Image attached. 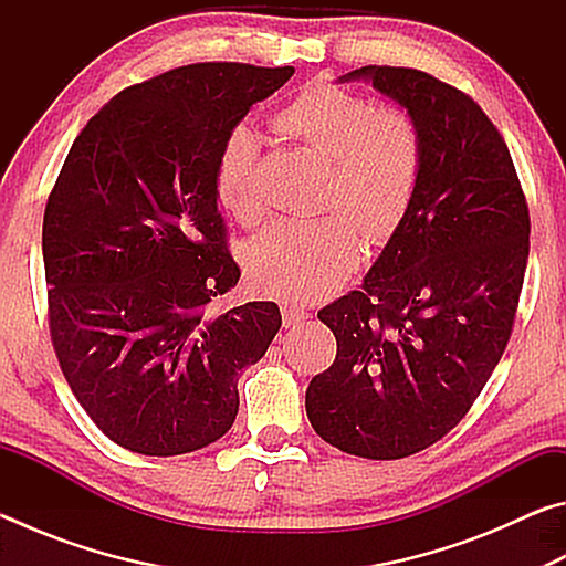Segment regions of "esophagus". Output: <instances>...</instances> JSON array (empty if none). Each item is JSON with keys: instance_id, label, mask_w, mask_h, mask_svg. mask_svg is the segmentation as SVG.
Returning <instances> with one entry per match:
<instances>
[{"instance_id": "obj_1", "label": "esophagus", "mask_w": 566, "mask_h": 566, "mask_svg": "<svg viewBox=\"0 0 566 566\" xmlns=\"http://www.w3.org/2000/svg\"><path fill=\"white\" fill-rule=\"evenodd\" d=\"M306 319H310V312L300 310V306H292V304H284L282 306V322H284L286 329L300 327V324H304Z\"/></svg>"}]
</instances>
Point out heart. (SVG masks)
<instances>
[{
  "label": "heart",
  "mask_w": 566,
  "mask_h": 566,
  "mask_svg": "<svg viewBox=\"0 0 566 566\" xmlns=\"http://www.w3.org/2000/svg\"><path fill=\"white\" fill-rule=\"evenodd\" d=\"M274 127L329 159L324 202L344 212L266 224L244 249L256 290L294 302H314L347 280L361 254V224L371 242H385L415 199L421 169L419 132L399 112L371 104L334 84H310L274 114ZM260 137L249 124L227 132L214 165L219 205L242 222L262 212Z\"/></svg>",
  "instance_id": "b5f03b06"
}]
</instances>
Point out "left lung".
Here are the masks:
<instances>
[{
	"label": "left lung",
	"mask_w": 566,
	"mask_h": 566,
	"mask_svg": "<svg viewBox=\"0 0 566 566\" xmlns=\"http://www.w3.org/2000/svg\"><path fill=\"white\" fill-rule=\"evenodd\" d=\"M421 142L415 199L361 290L317 314L337 359L306 387L324 442L401 459L439 442L474 405L510 342L530 256V209L502 134L449 84L405 66H361Z\"/></svg>",
	"instance_id": "1"
}]
</instances>
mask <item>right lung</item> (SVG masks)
Here are the masks:
<instances>
[{
	"instance_id": "add662e5",
	"label": "right lung",
	"mask_w": 566,
	"mask_h": 566,
	"mask_svg": "<svg viewBox=\"0 0 566 566\" xmlns=\"http://www.w3.org/2000/svg\"><path fill=\"white\" fill-rule=\"evenodd\" d=\"M292 74L205 62L134 84L56 177L42 227L54 352L84 411L129 452L175 457L224 437L239 371L282 327L274 302L214 312L239 282L214 165L227 132Z\"/></svg>"
}]
</instances>
